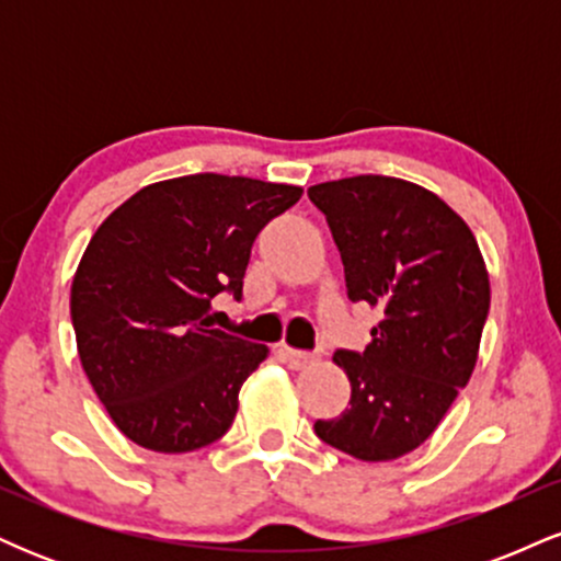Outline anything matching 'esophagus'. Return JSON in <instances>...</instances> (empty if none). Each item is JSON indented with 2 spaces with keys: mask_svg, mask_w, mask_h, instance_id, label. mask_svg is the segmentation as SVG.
<instances>
[{
  "mask_svg": "<svg viewBox=\"0 0 561 561\" xmlns=\"http://www.w3.org/2000/svg\"><path fill=\"white\" fill-rule=\"evenodd\" d=\"M282 356H285V362L293 366V369H306V366H311L313 362H317V353L293 351V347H282Z\"/></svg>",
  "mask_w": 561,
  "mask_h": 561,
  "instance_id": "obj_1",
  "label": "esophagus"
}]
</instances>
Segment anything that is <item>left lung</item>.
I'll use <instances>...</instances> for the list:
<instances>
[{"mask_svg":"<svg viewBox=\"0 0 561 561\" xmlns=\"http://www.w3.org/2000/svg\"><path fill=\"white\" fill-rule=\"evenodd\" d=\"M345 266L347 298L382 308L371 343L334 351L351 409L313 430L362 461L422 446L472 377L491 311L478 240L440 197L403 179L351 176L308 186Z\"/></svg>","mask_w":561,"mask_h":561,"instance_id":"left-lung-1","label":"left lung"}]
</instances>
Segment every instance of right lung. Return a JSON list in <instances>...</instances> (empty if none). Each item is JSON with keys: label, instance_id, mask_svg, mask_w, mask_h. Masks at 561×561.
Listing matches in <instances>:
<instances>
[{"label": "right lung", "instance_id": "obj_1", "mask_svg": "<svg viewBox=\"0 0 561 561\" xmlns=\"http://www.w3.org/2000/svg\"><path fill=\"white\" fill-rule=\"evenodd\" d=\"M300 195V186L195 173L145 186L94 231L70 319L83 371L128 440L186 454L231 427L242 382L268 351L214 330L210 300H242L255 237Z\"/></svg>", "mask_w": 561, "mask_h": 561}]
</instances>
